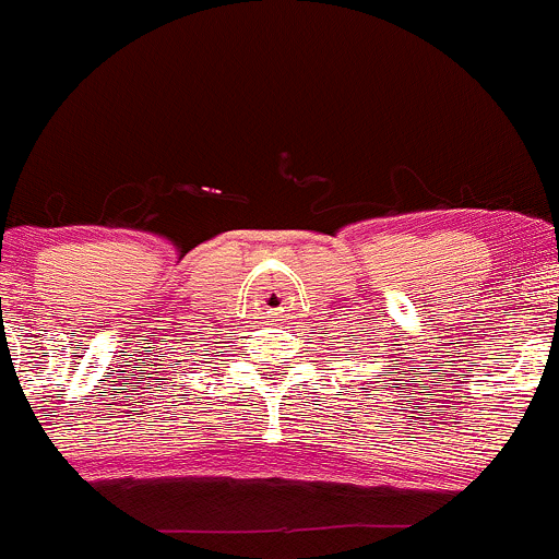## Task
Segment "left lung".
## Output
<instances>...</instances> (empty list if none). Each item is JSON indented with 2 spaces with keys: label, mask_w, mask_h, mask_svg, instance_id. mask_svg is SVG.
I'll list each match as a JSON object with an SVG mask.
<instances>
[{
  "label": "left lung",
  "mask_w": 559,
  "mask_h": 559,
  "mask_svg": "<svg viewBox=\"0 0 559 559\" xmlns=\"http://www.w3.org/2000/svg\"><path fill=\"white\" fill-rule=\"evenodd\" d=\"M373 358H377V355H373ZM390 373H393V371H390ZM377 377H382V379H388V373H382V371H379V373H377ZM384 388H388V384H384Z\"/></svg>",
  "instance_id": "left-lung-1"
}]
</instances>
